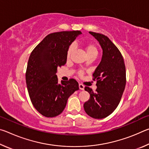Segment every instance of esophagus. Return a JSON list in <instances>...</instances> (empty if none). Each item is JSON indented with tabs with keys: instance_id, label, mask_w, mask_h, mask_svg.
Segmentation results:
<instances>
[{
	"instance_id": "1",
	"label": "esophagus",
	"mask_w": 149,
	"mask_h": 149,
	"mask_svg": "<svg viewBox=\"0 0 149 149\" xmlns=\"http://www.w3.org/2000/svg\"><path fill=\"white\" fill-rule=\"evenodd\" d=\"M79 89H81V90H84L85 86H84V85L79 84Z\"/></svg>"
}]
</instances>
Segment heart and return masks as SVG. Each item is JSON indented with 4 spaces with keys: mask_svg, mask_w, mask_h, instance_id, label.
<instances>
[{
    "mask_svg": "<svg viewBox=\"0 0 149 149\" xmlns=\"http://www.w3.org/2000/svg\"><path fill=\"white\" fill-rule=\"evenodd\" d=\"M85 51H86V54L88 56V55L90 54H97L98 53V50H97V48L95 46L94 44L93 43H87L85 45ZM75 50V47L74 45H71L69 47L67 51V54H66V57L68 59H70V57H71L72 54H73ZM79 74L80 75H81L83 74L82 72H79Z\"/></svg>",
    "mask_w": 149,
    "mask_h": 149,
    "instance_id": "b5f03b06",
    "label": "heart"
}]
</instances>
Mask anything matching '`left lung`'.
Here are the masks:
<instances>
[{
	"label": "left lung",
	"instance_id": "obj_1",
	"mask_svg": "<svg viewBox=\"0 0 149 149\" xmlns=\"http://www.w3.org/2000/svg\"><path fill=\"white\" fill-rule=\"evenodd\" d=\"M89 33L99 41L102 56L93 74L97 88L94 93L91 88L85 87L90 99L84 107L89 116L102 119L112 114L120 102L126 84L125 66L120 50L108 37L91 31Z\"/></svg>",
	"mask_w": 149,
	"mask_h": 149
}]
</instances>
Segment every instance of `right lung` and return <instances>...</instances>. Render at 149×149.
Returning <instances> with one entry per match:
<instances>
[{"label":"right lung","instance_id":"add662e5","mask_svg":"<svg viewBox=\"0 0 149 149\" xmlns=\"http://www.w3.org/2000/svg\"><path fill=\"white\" fill-rule=\"evenodd\" d=\"M80 31H60L48 35L29 58L26 74L27 91L33 107L42 116L52 118L61 114L68 98L79 89L74 79L58 84V67L66 63L70 45Z\"/></svg>","mask_w":149,"mask_h":149}]
</instances>
